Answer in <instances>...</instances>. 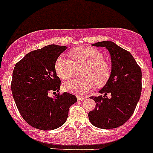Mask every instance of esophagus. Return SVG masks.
<instances>
[{
	"label": "esophagus",
	"mask_w": 153,
	"mask_h": 153,
	"mask_svg": "<svg viewBox=\"0 0 153 153\" xmlns=\"http://www.w3.org/2000/svg\"><path fill=\"white\" fill-rule=\"evenodd\" d=\"M77 98H78V100H80V101H82V100H85V98H86V97H81V96H79Z\"/></svg>",
	"instance_id": "obj_1"
}]
</instances>
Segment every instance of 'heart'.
I'll return each instance as SVG.
<instances>
[{
	"label": "heart",
	"instance_id": "b5f03b06",
	"mask_svg": "<svg viewBox=\"0 0 153 153\" xmlns=\"http://www.w3.org/2000/svg\"><path fill=\"white\" fill-rule=\"evenodd\" d=\"M72 60L59 56L55 63V71L61 79H69L73 76L76 69H84L82 75L85 79H74L64 83L65 91L81 96L86 94L97 85L102 87L108 82L111 74L110 64L104 59L100 51L90 47H79L70 53Z\"/></svg>",
	"mask_w": 153,
	"mask_h": 153
}]
</instances>
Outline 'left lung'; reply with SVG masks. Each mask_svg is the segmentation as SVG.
Listing matches in <instances>:
<instances>
[{"label":"left lung","mask_w":153,"mask_h":153,"mask_svg":"<svg viewBox=\"0 0 153 153\" xmlns=\"http://www.w3.org/2000/svg\"><path fill=\"white\" fill-rule=\"evenodd\" d=\"M94 46L105 47L111 55V74L99 93L104 96L91 97L96 102L89 120L100 129H113L123 125L131 117L141 93V70L128 51L110 41L100 42ZM110 93L108 98L106 94Z\"/></svg>","instance_id":"left-lung-1"}]
</instances>
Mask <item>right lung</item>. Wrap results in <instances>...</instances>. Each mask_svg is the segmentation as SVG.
<instances>
[{
	"label": "right lung",
	"mask_w": 153,
	"mask_h": 153,
	"mask_svg": "<svg viewBox=\"0 0 153 153\" xmlns=\"http://www.w3.org/2000/svg\"><path fill=\"white\" fill-rule=\"evenodd\" d=\"M67 47L49 45L30 52L16 64L12 73V96L21 116L36 129L52 130L68 119L69 108L77 101L74 95L59 94L60 79L55 63ZM58 94L51 98L49 92Z\"/></svg>",
	"instance_id": "1"
}]
</instances>
